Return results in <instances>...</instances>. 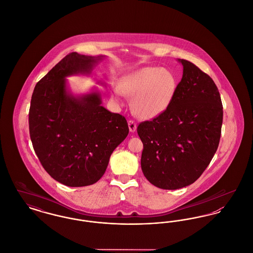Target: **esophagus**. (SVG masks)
Returning a JSON list of instances; mask_svg holds the SVG:
<instances>
[{
	"label": "esophagus",
	"mask_w": 253,
	"mask_h": 253,
	"mask_svg": "<svg viewBox=\"0 0 253 253\" xmlns=\"http://www.w3.org/2000/svg\"><path fill=\"white\" fill-rule=\"evenodd\" d=\"M128 126H129V130H130V132H134L136 131V123H135L134 121H128Z\"/></svg>",
	"instance_id": "1"
}]
</instances>
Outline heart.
I'll return each mask as SVG.
<instances>
[{
  "instance_id": "1",
  "label": "heart",
  "mask_w": 253,
  "mask_h": 253,
  "mask_svg": "<svg viewBox=\"0 0 253 253\" xmlns=\"http://www.w3.org/2000/svg\"><path fill=\"white\" fill-rule=\"evenodd\" d=\"M177 86V78L171 70L146 66L124 76L114 91V97L118 99L121 93L132 97L133 114L142 120H153L168 110Z\"/></svg>"
}]
</instances>
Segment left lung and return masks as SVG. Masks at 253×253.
I'll return each instance as SVG.
<instances>
[{
    "label": "left lung",
    "instance_id": "1",
    "mask_svg": "<svg viewBox=\"0 0 253 253\" xmlns=\"http://www.w3.org/2000/svg\"><path fill=\"white\" fill-rule=\"evenodd\" d=\"M183 76L168 110L141 122V169L150 183L163 190L193 184L209 166L221 136L223 106L212 79L186 60Z\"/></svg>",
    "mask_w": 253,
    "mask_h": 253
}]
</instances>
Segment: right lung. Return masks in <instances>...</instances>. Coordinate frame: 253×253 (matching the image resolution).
<instances>
[{
  "instance_id": "add662e5",
  "label": "right lung",
  "mask_w": 253,
  "mask_h": 253,
  "mask_svg": "<svg viewBox=\"0 0 253 253\" xmlns=\"http://www.w3.org/2000/svg\"><path fill=\"white\" fill-rule=\"evenodd\" d=\"M104 58L70 53L37 84L31 97L29 132L34 151L50 176L68 187L99 180L112 153L129 133L126 119L101 105L96 88L77 96L68 87L66 78L91 75Z\"/></svg>"
}]
</instances>
